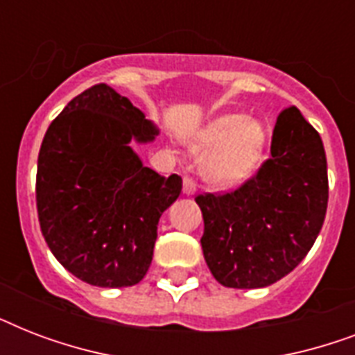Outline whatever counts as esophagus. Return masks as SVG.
Here are the masks:
<instances>
[{
  "instance_id": "1",
  "label": "esophagus",
  "mask_w": 355,
  "mask_h": 355,
  "mask_svg": "<svg viewBox=\"0 0 355 355\" xmlns=\"http://www.w3.org/2000/svg\"><path fill=\"white\" fill-rule=\"evenodd\" d=\"M195 191H197V184H195L193 178L189 177H184L182 180V193L184 195H195Z\"/></svg>"
}]
</instances>
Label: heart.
I'll return each instance as SVG.
<instances>
[{
    "instance_id": "heart-1",
    "label": "heart",
    "mask_w": 355,
    "mask_h": 355,
    "mask_svg": "<svg viewBox=\"0 0 355 355\" xmlns=\"http://www.w3.org/2000/svg\"><path fill=\"white\" fill-rule=\"evenodd\" d=\"M267 130L245 114H223L208 121L189 147L202 156L200 173L216 188H234L247 182L263 160Z\"/></svg>"
}]
</instances>
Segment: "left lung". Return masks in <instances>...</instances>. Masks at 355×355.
Here are the masks:
<instances>
[{
	"label": "left lung",
	"instance_id": "left-lung-1",
	"mask_svg": "<svg viewBox=\"0 0 355 355\" xmlns=\"http://www.w3.org/2000/svg\"><path fill=\"white\" fill-rule=\"evenodd\" d=\"M272 158L227 195H199L206 265L221 286L259 289L297 267L313 247L328 206V167L319 132L297 107L278 116Z\"/></svg>",
	"mask_w": 355,
	"mask_h": 355
}]
</instances>
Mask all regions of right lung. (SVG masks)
I'll list each match as a JSON object with an SVG mask.
<instances>
[{
	"label": "right lung",
	"instance_id": "obj_1",
	"mask_svg": "<svg viewBox=\"0 0 355 355\" xmlns=\"http://www.w3.org/2000/svg\"><path fill=\"white\" fill-rule=\"evenodd\" d=\"M158 128L127 97L96 85L47 128L36 171L42 236L58 263L96 287L136 286L149 270L162 214L182 178L145 167L136 144Z\"/></svg>",
	"mask_w": 355,
	"mask_h": 355
}]
</instances>
